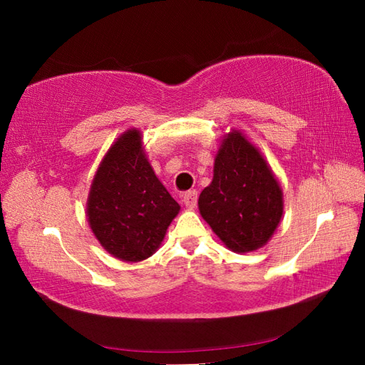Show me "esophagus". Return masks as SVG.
<instances>
[{
    "label": "esophagus",
    "instance_id": "34e87169",
    "mask_svg": "<svg viewBox=\"0 0 365 365\" xmlns=\"http://www.w3.org/2000/svg\"><path fill=\"white\" fill-rule=\"evenodd\" d=\"M182 202L185 204L187 208H195L197 205V191H187L185 195L182 196Z\"/></svg>",
    "mask_w": 365,
    "mask_h": 365
}]
</instances>
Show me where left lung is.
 <instances>
[{"label":"left lung","instance_id":"1","mask_svg":"<svg viewBox=\"0 0 365 365\" xmlns=\"http://www.w3.org/2000/svg\"><path fill=\"white\" fill-rule=\"evenodd\" d=\"M199 212L229 250L255 251L281 222L282 190L260 152L232 130L215 158L213 180L199 196Z\"/></svg>","mask_w":365,"mask_h":365}]
</instances>
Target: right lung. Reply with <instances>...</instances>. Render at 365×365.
Returning <instances> with one entry per match:
<instances>
[{
    "label": "right lung",
    "instance_id": "right-lung-1",
    "mask_svg": "<svg viewBox=\"0 0 365 365\" xmlns=\"http://www.w3.org/2000/svg\"><path fill=\"white\" fill-rule=\"evenodd\" d=\"M136 128L118 138L100 163L88 197V221L105 250L141 262L158 250L178 205L155 175Z\"/></svg>",
    "mask_w": 365,
    "mask_h": 365
}]
</instances>
